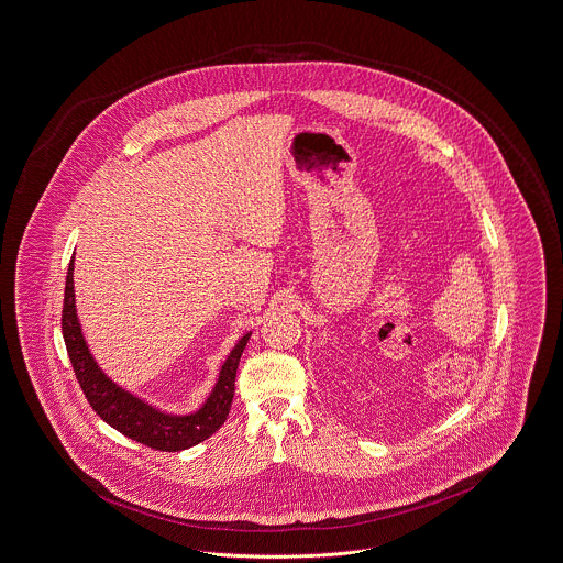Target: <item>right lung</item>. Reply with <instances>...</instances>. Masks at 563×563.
<instances>
[{
    "instance_id": "add662e5",
    "label": "right lung",
    "mask_w": 563,
    "mask_h": 563,
    "mask_svg": "<svg viewBox=\"0 0 563 563\" xmlns=\"http://www.w3.org/2000/svg\"><path fill=\"white\" fill-rule=\"evenodd\" d=\"M73 261L75 256L68 263L66 287H64L63 336L75 377L88 404L92 406V410L121 434L157 451L189 449L202 442L205 438L211 437L213 432H218L229 417L231 401L235 395L238 365L252 332H246L235 343V347L231 350V354L220 367V374L211 393L207 395L205 404L196 412H189V415L164 412L151 406L148 401L135 397L117 382H112V377L103 374V369L97 365L84 339L81 323L75 309Z\"/></svg>"
}]
</instances>
